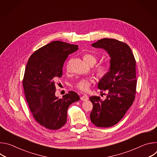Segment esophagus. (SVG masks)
<instances>
[{"mask_svg":"<svg viewBox=\"0 0 157 157\" xmlns=\"http://www.w3.org/2000/svg\"><path fill=\"white\" fill-rule=\"evenodd\" d=\"M81 101H87L89 99V97L87 94H84L82 96H81Z\"/></svg>","mask_w":157,"mask_h":157,"instance_id":"1","label":"esophagus"}]
</instances>
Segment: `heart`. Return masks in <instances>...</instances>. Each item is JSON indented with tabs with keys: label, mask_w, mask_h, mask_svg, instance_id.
Masks as SVG:
<instances>
[{
	"label": "heart",
	"mask_w": 157,
	"mask_h": 157,
	"mask_svg": "<svg viewBox=\"0 0 157 157\" xmlns=\"http://www.w3.org/2000/svg\"><path fill=\"white\" fill-rule=\"evenodd\" d=\"M83 59L85 62L91 66H93L97 62V58L91 53L84 54L83 56ZM95 70L97 75L99 76L103 77L105 76L109 71V64L107 61L101 63L96 66ZM94 82V81L91 78H82L76 82V83L75 84V87L81 91L86 92L90 89L91 84Z\"/></svg>",
	"instance_id": "1"
}]
</instances>
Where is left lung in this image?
<instances>
[{
  "label": "left lung",
  "mask_w": 157,
  "mask_h": 157,
  "mask_svg": "<svg viewBox=\"0 0 157 157\" xmlns=\"http://www.w3.org/2000/svg\"><path fill=\"white\" fill-rule=\"evenodd\" d=\"M91 45L105 50L110 64L107 74L98 82V88L107 89L109 94L104 101L98 96L89 98L93 105L90 118L97 127H109L123 118L135 99L136 62L128 44L117 40L103 38Z\"/></svg>",
  "instance_id": "1"
}]
</instances>
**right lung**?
I'll return each mask as SVG.
<instances>
[{
  "instance_id": "1",
  "label": "right lung",
  "mask_w": 157,
  "mask_h": 157,
  "mask_svg": "<svg viewBox=\"0 0 157 157\" xmlns=\"http://www.w3.org/2000/svg\"><path fill=\"white\" fill-rule=\"evenodd\" d=\"M78 50L76 44L54 41L35 51L27 64L23 79L26 100L36 121L48 129L62 127L69 106L80 99L73 91L62 99L55 96V81L63 75L64 63Z\"/></svg>"
}]
</instances>
